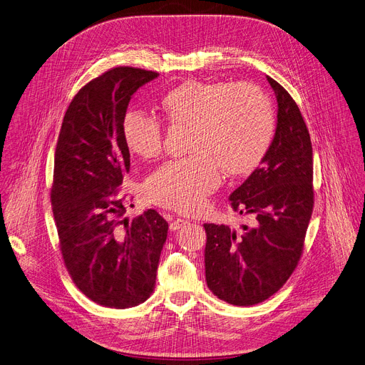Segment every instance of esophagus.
<instances>
[{
	"label": "esophagus",
	"mask_w": 365,
	"mask_h": 365,
	"mask_svg": "<svg viewBox=\"0 0 365 365\" xmlns=\"http://www.w3.org/2000/svg\"><path fill=\"white\" fill-rule=\"evenodd\" d=\"M187 224H188V221H187V220L177 218V220H174V221L170 224V230H171V231H177V230H180V228L185 227Z\"/></svg>",
	"instance_id": "34e87169"
}]
</instances>
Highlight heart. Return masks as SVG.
<instances>
[{
	"mask_svg": "<svg viewBox=\"0 0 365 365\" xmlns=\"http://www.w3.org/2000/svg\"><path fill=\"white\" fill-rule=\"evenodd\" d=\"M163 118L171 127H187L185 160L170 161L151 173L143 195L148 202L181 214L201 212L220 185V168L228 177L252 173L267 155L274 137L268 98L248 84L185 81L161 98ZM128 150L143 160L163 151L161 124L145 114L128 113L123 121Z\"/></svg>",
	"mask_w": 365,
	"mask_h": 365,
	"instance_id": "1",
	"label": "heart"
}]
</instances>
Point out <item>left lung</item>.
Segmentation results:
<instances>
[{"instance_id": "obj_1", "label": "left lung", "mask_w": 365, "mask_h": 365, "mask_svg": "<svg viewBox=\"0 0 365 365\" xmlns=\"http://www.w3.org/2000/svg\"><path fill=\"white\" fill-rule=\"evenodd\" d=\"M278 104L277 128L261 165L230 195L251 227L204 224L205 279L220 299L254 305L275 294L295 269L312 214V147L298 106L267 76Z\"/></svg>"}]
</instances>
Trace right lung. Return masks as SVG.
I'll return each mask as SVG.
<instances>
[{"label":"right lung","mask_w":365,"mask_h":365,"mask_svg":"<svg viewBox=\"0 0 365 365\" xmlns=\"http://www.w3.org/2000/svg\"><path fill=\"white\" fill-rule=\"evenodd\" d=\"M158 76L117 67L90 81L71 101L57 143L51 204L63 258L80 291L103 307H135L155 288L168 222L155 210L128 222L118 187L130 173L128 103Z\"/></svg>","instance_id":"add662e5"}]
</instances>
